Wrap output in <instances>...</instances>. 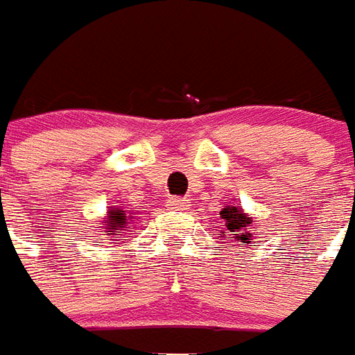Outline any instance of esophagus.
I'll use <instances>...</instances> for the list:
<instances>
[{"mask_svg": "<svg viewBox=\"0 0 355 355\" xmlns=\"http://www.w3.org/2000/svg\"><path fill=\"white\" fill-rule=\"evenodd\" d=\"M188 203H190V201L184 200V198H169V201H167V205H169V209H173V211H186V209H188Z\"/></svg>", "mask_w": 355, "mask_h": 355, "instance_id": "esophagus-1", "label": "esophagus"}]
</instances>
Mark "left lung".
<instances>
[{"label":"left lung","mask_w":355,"mask_h":355,"mask_svg":"<svg viewBox=\"0 0 355 355\" xmlns=\"http://www.w3.org/2000/svg\"><path fill=\"white\" fill-rule=\"evenodd\" d=\"M223 215V226L224 230L232 232L234 239H238L241 243H249L251 234H249V226H251V216H247L239 207H226L220 211Z\"/></svg>","instance_id":"left-lung-1"}]
</instances>
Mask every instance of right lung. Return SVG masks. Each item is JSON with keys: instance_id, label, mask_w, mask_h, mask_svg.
I'll return each instance as SVG.
<instances>
[{"instance_id": "right-lung-1", "label": "right lung", "mask_w": 355, "mask_h": 355, "mask_svg": "<svg viewBox=\"0 0 355 355\" xmlns=\"http://www.w3.org/2000/svg\"><path fill=\"white\" fill-rule=\"evenodd\" d=\"M123 215V211H119V213H114V216H110V224H114V226H119V228H123V225L121 223L123 222L125 224V216ZM110 230H114V228H110Z\"/></svg>"}]
</instances>
